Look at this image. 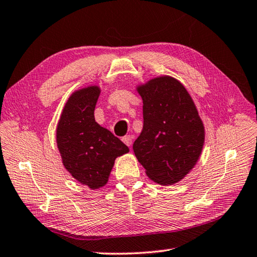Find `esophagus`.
I'll use <instances>...</instances> for the list:
<instances>
[{
    "instance_id": "obj_1",
    "label": "esophagus",
    "mask_w": 257,
    "mask_h": 257,
    "mask_svg": "<svg viewBox=\"0 0 257 257\" xmlns=\"http://www.w3.org/2000/svg\"><path fill=\"white\" fill-rule=\"evenodd\" d=\"M122 141H123V143L128 147L132 145V136H130V135L124 136V138H122Z\"/></svg>"
}]
</instances>
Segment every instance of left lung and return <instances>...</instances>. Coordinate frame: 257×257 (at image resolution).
I'll return each mask as SVG.
<instances>
[{
    "mask_svg": "<svg viewBox=\"0 0 257 257\" xmlns=\"http://www.w3.org/2000/svg\"><path fill=\"white\" fill-rule=\"evenodd\" d=\"M143 100V130L133 151L148 178L170 186L189 174L200 158L204 126L185 85L159 76L136 87Z\"/></svg>",
    "mask_w": 257,
    "mask_h": 257,
    "instance_id": "left-lung-1",
    "label": "left lung"
}]
</instances>
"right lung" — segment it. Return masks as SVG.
<instances>
[{
    "label": "right lung",
    "mask_w": 257,
    "mask_h": 257,
    "mask_svg": "<svg viewBox=\"0 0 257 257\" xmlns=\"http://www.w3.org/2000/svg\"><path fill=\"white\" fill-rule=\"evenodd\" d=\"M100 92L99 85L72 92L56 128L62 165L77 181L92 190L106 185L116 157L130 152L123 142L95 122Z\"/></svg>",
    "instance_id": "1"
}]
</instances>
